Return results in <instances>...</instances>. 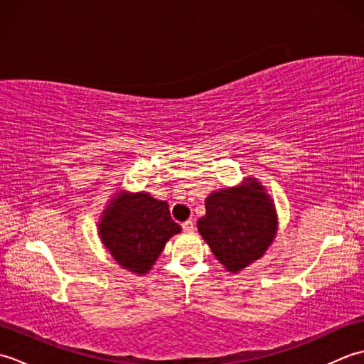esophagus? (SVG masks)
<instances>
[{
    "label": "esophagus",
    "instance_id": "34e87169",
    "mask_svg": "<svg viewBox=\"0 0 364 364\" xmlns=\"http://www.w3.org/2000/svg\"><path fill=\"white\" fill-rule=\"evenodd\" d=\"M183 231H186V233H191V231H194V220H186L183 223Z\"/></svg>",
    "mask_w": 364,
    "mask_h": 364
}]
</instances>
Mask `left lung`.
<instances>
[{"label":"left lung","instance_id":"obj_1","mask_svg":"<svg viewBox=\"0 0 364 364\" xmlns=\"http://www.w3.org/2000/svg\"><path fill=\"white\" fill-rule=\"evenodd\" d=\"M205 208L206 214L197 222L198 233L230 272L236 274L259 259L274 242L275 205L255 178H245L241 186L211 192Z\"/></svg>","mask_w":364,"mask_h":364}]
</instances>
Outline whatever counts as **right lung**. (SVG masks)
<instances>
[{"label":"right lung","instance_id":"right-lung-1","mask_svg":"<svg viewBox=\"0 0 364 364\" xmlns=\"http://www.w3.org/2000/svg\"><path fill=\"white\" fill-rule=\"evenodd\" d=\"M181 227L170 218L168 205L146 192H122L109 200L98 223V235L123 269L144 275Z\"/></svg>","mask_w":364,"mask_h":364}]
</instances>
